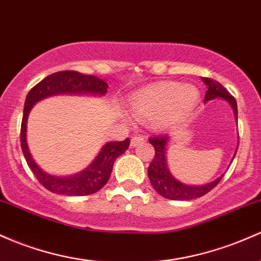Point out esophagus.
Here are the masks:
<instances>
[{
	"label": "esophagus",
	"mask_w": 261,
	"mask_h": 261,
	"mask_svg": "<svg viewBox=\"0 0 261 261\" xmlns=\"http://www.w3.org/2000/svg\"><path fill=\"white\" fill-rule=\"evenodd\" d=\"M144 142H145V140H144V137H142V136H134L133 139H131L130 146H131V147H135V146L144 144Z\"/></svg>",
	"instance_id": "34e87169"
}]
</instances>
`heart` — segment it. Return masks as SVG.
<instances>
[{
  "instance_id": "1",
  "label": "heart",
  "mask_w": 261,
  "mask_h": 261,
  "mask_svg": "<svg viewBox=\"0 0 261 261\" xmlns=\"http://www.w3.org/2000/svg\"><path fill=\"white\" fill-rule=\"evenodd\" d=\"M199 93L190 84L162 82L131 94L128 105L136 117L146 119L154 130H167L183 121L196 108Z\"/></svg>"
}]
</instances>
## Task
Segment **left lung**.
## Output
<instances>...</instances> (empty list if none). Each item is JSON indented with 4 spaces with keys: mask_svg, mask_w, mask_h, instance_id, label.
I'll return each mask as SVG.
<instances>
[{
    "mask_svg": "<svg viewBox=\"0 0 261 261\" xmlns=\"http://www.w3.org/2000/svg\"><path fill=\"white\" fill-rule=\"evenodd\" d=\"M202 80L208 88V90L205 91L204 101H210V100L216 98L227 100L229 104H230V107L233 108L234 115H236V119L238 120L237 101L230 95V93H229L227 89L223 87L220 83L217 82V80L211 78H202ZM168 139H170L168 135L152 136L148 139L150 144L154 147V157L152 162L148 166L147 174L154 191L168 199L190 200L199 198V197L204 196L208 192L213 190L220 182V179L223 178V176H220L216 181L207 183V185L192 186L181 182L171 173L170 168H168V163L166 161V146L168 144ZM236 153H234V156H236Z\"/></svg>",
    "mask_w": 261,
    "mask_h": 261,
    "instance_id": "obj_1",
    "label": "left lung"
}]
</instances>
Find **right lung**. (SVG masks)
Segmentation results:
<instances>
[{"mask_svg": "<svg viewBox=\"0 0 261 261\" xmlns=\"http://www.w3.org/2000/svg\"><path fill=\"white\" fill-rule=\"evenodd\" d=\"M108 84L94 75H85L74 70L57 71L45 76L34 85L27 94L24 101L23 117L21 125V147L24 159L36 178L48 191L63 196H89L98 192L107 185L113 171L114 162L130 146V139L124 141L108 142L100 148L94 161L87 168L73 174H51L42 170L33 160L27 146V119L31 109L39 100L59 94L73 95H98L107 94Z\"/></svg>", "mask_w": 261, "mask_h": 261, "instance_id": "right-lung-1", "label": "right lung"}]
</instances>
